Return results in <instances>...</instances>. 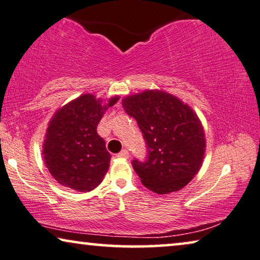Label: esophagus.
I'll list each match as a JSON object with an SVG mask.
<instances>
[{"instance_id": "obj_1", "label": "esophagus", "mask_w": 260, "mask_h": 260, "mask_svg": "<svg viewBox=\"0 0 260 260\" xmlns=\"http://www.w3.org/2000/svg\"><path fill=\"white\" fill-rule=\"evenodd\" d=\"M117 157L122 158V159H126V158H129V151L124 149V150H122L121 152L117 153Z\"/></svg>"}]
</instances>
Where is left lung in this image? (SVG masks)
<instances>
[{
    "label": "left lung",
    "instance_id": "left-lung-1",
    "mask_svg": "<svg viewBox=\"0 0 260 260\" xmlns=\"http://www.w3.org/2000/svg\"><path fill=\"white\" fill-rule=\"evenodd\" d=\"M137 121L146 144V160H133L145 187L165 194L183 189L202 167L205 135L198 116L177 97L145 90L122 101Z\"/></svg>",
    "mask_w": 260,
    "mask_h": 260
}]
</instances>
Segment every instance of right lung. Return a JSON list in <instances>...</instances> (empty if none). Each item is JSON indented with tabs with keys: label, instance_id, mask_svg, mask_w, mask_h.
<instances>
[{
	"label": "right lung",
	"instance_id": "obj_1",
	"mask_svg": "<svg viewBox=\"0 0 260 260\" xmlns=\"http://www.w3.org/2000/svg\"><path fill=\"white\" fill-rule=\"evenodd\" d=\"M118 100L116 96L102 104L86 93L52 116L42 152L49 172L61 185L88 192L102 182L111 156L96 129L104 111Z\"/></svg>",
	"mask_w": 260,
	"mask_h": 260
}]
</instances>
